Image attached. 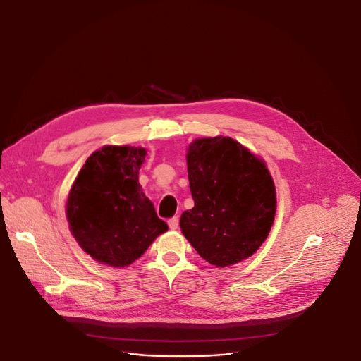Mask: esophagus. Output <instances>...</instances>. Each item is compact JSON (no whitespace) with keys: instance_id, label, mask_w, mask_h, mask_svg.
Masks as SVG:
<instances>
[{"instance_id":"esophagus-1","label":"esophagus","mask_w":361,"mask_h":361,"mask_svg":"<svg viewBox=\"0 0 361 361\" xmlns=\"http://www.w3.org/2000/svg\"><path fill=\"white\" fill-rule=\"evenodd\" d=\"M178 218L177 216H174V218H171L170 221H168V226H170V229H173V231H176V229H178Z\"/></svg>"}]
</instances>
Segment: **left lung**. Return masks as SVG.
Masks as SVG:
<instances>
[{
  "mask_svg": "<svg viewBox=\"0 0 361 361\" xmlns=\"http://www.w3.org/2000/svg\"><path fill=\"white\" fill-rule=\"evenodd\" d=\"M195 207L183 212V235L212 266L251 257L276 214V187L262 159L229 136L196 139L187 149Z\"/></svg>",
  "mask_w": 361,
  "mask_h": 361,
  "instance_id": "obj_1",
  "label": "left lung"
}]
</instances>
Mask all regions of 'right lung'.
<instances>
[{
  "label": "right lung",
  "mask_w": 361,
  "mask_h": 361,
  "mask_svg": "<svg viewBox=\"0 0 361 361\" xmlns=\"http://www.w3.org/2000/svg\"><path fill=\"white\" fill-rule=\"evenodd\" d=\"M145 157V148L106 145L88 157L69 190V231L100 264L128 267L168 231L139 184Z\"/></svg>",
  "instance_id": "1"
}]
</instances>
